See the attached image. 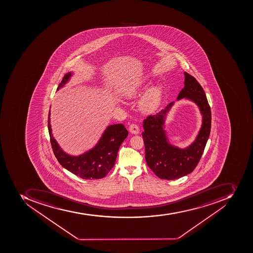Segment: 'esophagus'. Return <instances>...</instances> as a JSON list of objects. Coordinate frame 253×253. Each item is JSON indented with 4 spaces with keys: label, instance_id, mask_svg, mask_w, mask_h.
<instances>
[{
    "label": "esophagus",
    "instance_id": "1",
    "mask_svg": "<svg viewBox=\"0 0 253 253\" xmlns=\"http://www.w3.org/2000/svg\"><path fill=\"white\" fill-rule=\"evenodd\" d=\"M129 129L130 133H134V134H137V133H139L140 131L138 126L135 124H130L129 126Z\"/></svg>",
    "mask_w": 253,
    "mask_h": 253
}]
</instances>
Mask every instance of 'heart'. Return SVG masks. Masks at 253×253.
I'll list each match as a JSON object with an SVG mask.
<instances>
[{
    "label": "heart",
    "instance_id": "1",
    "mask_svg": "<svg viewBox=\"0 0 253 253\" xmlns=\"http://www.w3.org/2000/svg\"><path fill=\"white\" fill-rule=\"evenodd\" d=\"M139 91L138 86H129L125 92L126 96L132 98ZM161 100V88L159 86H153L148 89L140 101V108L145 113H153L159 106Z\"/></svg>",
    "mask_w": 253,
    "mask_h": 253
}]
</instances>
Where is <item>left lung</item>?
Instances as JSON below:
<instances>
[{"mask_svg":"<svg viewBox=\"0 0 253 253\" xmlns=\"http://www.w3.org/2000/svg\"><path fill=\"white\" fill-rule=\"evenodd\" d=\"M184 88L178 100L187 98L199 106L203 115V124L193 143L186 149L170 145L163 129L165 118L173 102L155 115L143 120L142 132L145 144V161L150 169L161 179H175L191 173L197 166L209 138L211 128V111L205 92L193 76L184 73Z\"/></svg>","mask_w":253,"mask_h":253,"instance_id":"obj_1","label":"left lung"}]
</instances>
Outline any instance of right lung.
<instances>
[{
  "label": "right lung",
  "instance_id": "1",
  "mask_svg": "<svg viewBox=\"0 0 253 253\" xmlns=\"http://www.w3.org/2000/svg\"><path fill=\"white\" fill-rule=\"evenodd\" d=\"M70 72L64 76L57 90L62 88L70 79ZM48 130L52 149L60 165L72 173L84 179H101L108 175L115 165L120 145L128 135L124 124L110 125L93 149L82 155L73 157L64 153L53 137L50 113L48 115Z\"/></svg>",
  "mask_w": 253,
  "mask_h": 253
}]
</instances>
